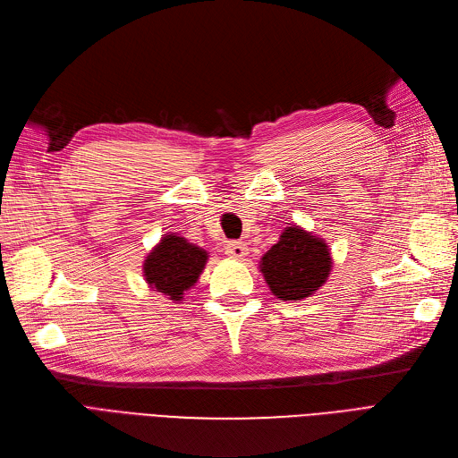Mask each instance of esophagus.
<instances>
[{"label": "esophagus", "mask_w": 458, "mask_h": 458, "mask_svg": "<svg viewBox=\"0 0 458 458\" xmlns=\"http://www.w3.org/2000/svg\"><path fill=\"white\" fill-rule=\"evenodd\" d=\"M225 254L229 258H234V259H242L246 254H248V246L246 242H241V241H233L225 246Z\"/></svg>", "instance_id": "1"}]
</instances>
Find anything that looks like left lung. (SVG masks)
<instances>
[{"label": "left lung", "instance_id": "obj_1", "mask_svg": "<svg viewBox=\"0 0 458 458\" xmlns=\"http://www.w3.org/2000/svg\"><path fill=\"white\" fill-rule=\"evenodd\" d=\"M332 254L325 239L300 225L284 227L279 241L259 259L271 293L284 301L313 296L330 276Z\"/></svg>", "mask_w": 458, "mask_h": 458}]
</instances>
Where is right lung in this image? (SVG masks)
Masks as SVG:
<instances>
[{"label":"right lung","mask_w":458,"mask_h":458,"mask_svg":"<svg viewBox=\"0 0 458 458\" xmlns=\"http://www.w3.org/2000/svg\"><path fill=\"white\" fill-rule=\"evenodd\" d=\"M208 258L210 256L199 244L175 233H165L145 256L143 276L150 290L182 303L187 290L197 284Z\"/></svg>","instance_id":"add662e5"}]
</instances>
